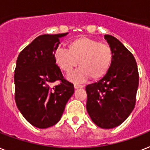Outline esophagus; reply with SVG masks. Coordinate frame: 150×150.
<instances>
[{"label": "esophagus", "mask_w": 150, "mask_h": 150, "mask_svg": "<svg viewBox=\"0 0 150 150\" xmlns=\"http://www.w3.org/2000/svg\"><path fill=\"white\" fill-rule=\"evenodd\" d=\"M74 87H75V89H81V88H82L83 87V86H82V85H79V84H75L74 85Z\"/></svg>", "instance_id": "obj_1"}]
</instances>
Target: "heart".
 Here are the masks:
<instances>
[{
    "mask_svg": "<svg viewBox=\"0 0 150 150\" xmlns=\"http://www.w3.org/2000/svg\"><path fill=\"white\" fill-rule=\"evenodd\" d=\"M68 50L59 49L54 53V61L61 70L70 74L79 65L80 68L68 76L74 82H82L91 77L98 80L104 77L113 61V51L107 43L94 39L79 36L68 43Z\"/></svg>",
    "mask_w": 150,
    "mask_h": 150,
    "instance_id": "heart-1",
    "label": "heart"
}]
</instances>
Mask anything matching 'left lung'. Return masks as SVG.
<instances>
[{
    "mask_svg": "<svg viewBox=\"0 0 150 150\" xmlns=\"http://www.w3.org/2000/svg\"><path fill=\"white\" fill-rule=\"evenodd\" d=\"M113 51L107 75L86 87V110L94 124L110 129L128 118L135 105L139 86L137 64L132 54L114 36L105 35Z\"/></svg>",
    "mask_w": 150,
    "mask_h": 150,
    "instance_id": "8db88e82",
    "label": "left lung"
}]
</instances>
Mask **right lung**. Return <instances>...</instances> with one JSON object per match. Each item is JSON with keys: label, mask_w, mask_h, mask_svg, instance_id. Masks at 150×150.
<instances>
[{"label": "right lung", "mask_w": 150, "mask_h": 150, "mask_svg": "<svg viewBox=\"0 0 150 150\" xmlns=\"http://www.w3.org/2000/svg\"><path fill=\"white\" fill-rule=\"evenodd\" d=\"M68 34H44L20 52L14 75L15 103L32 125L47 128L61 119L74 93V85L63 77L54 61L60 38ZM60 81L57 86L52 83Z\"/></svg>", "instance_id": "right-lung-1"}]
</instances>
